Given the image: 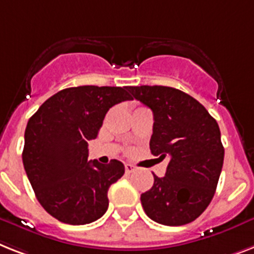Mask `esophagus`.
<instances>
[{
    "label": "esophagus",
    "instance_id": "34e87169",
    "mask_svg": "<svg viewBox=\"0 0 254 254\" xmlns=\"http://www.w3.org/2000/svg\"><path fill=\"white\" fill-rule=\"evenodd\" d=\"M135 170H137V167L134 166V164H130V163H127V164H125V172H127V174H131V172H134Z\"/></svg>",
    "mask_w": 254,
    "mask_h": 254
}]
</instances>
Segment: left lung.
<instances>
[{"instance_id":"obj_1","label":"left lung","mask_w":254,"mask_h":254,"mask_svg":"<svg viewBox=\"0 0 254 254\" xmlns=\"http://www.w3.org/2000/svg\"><path fill=\"white\" fill-rule=\"evenodd\" d=\"M133 98L152 111L151 154L168 158L166 176L141 194L150 219L183 226L197 219L215 193L224 148L215 119L190 95L167 86L129 87Z\"/></svg>"}]
</instances>
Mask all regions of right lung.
<instances>
[{"label": "right lung", "instance_id": "right-lung-1", "mask_svg": "<svg viewBox=\"0 0 254 254\" xmlns=\"http://www.w3.org/2000/svg\"><path fill=\"white\" fill-rule=\"evenodd\" d=\"M127 87L79 86L45 100L27 123L22 154L27 177L40 205L73 226L102 218L108 189L125 172L121 162L104 166L88 158V141L98 137L109 108L131 100Z\"/></svg>", "mask_w": 254, "mask_h": 254}]
</instances>
